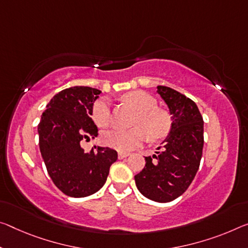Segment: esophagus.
Returning <instances> with one entry per match:
<instances>
[{"mask_svg": "<svg viewBox=\"0 0 248 248\" xmlns=\"http://www.w3.org/2000/svg\"><path fill=\"white\" fill-rule=\"evenodd\" d=\"M127 156H129V153H127V152H119V153H118V159H119V160H123L124 158H127Z\"/></svg>", "mask_w": 248, "mask_h": 248, "instance_id": "1", "label": "esophagus"}]
</instances>
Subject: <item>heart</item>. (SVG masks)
I'll return each instance as SVG.
<instances>
[{"label":"heart","mask_w":248,"mask_h":248,"mask_svg":"<svg viewBox=\"0 0 248 248\" xmlns=\"http://www.w3.org/2000/svg\"><path fill=\"white\" fill-rule=\"evenodd\" d=\"M127 103L130 104L137 111L135 125L131 130H113L106 131L101 140L105 145L120 152H129L147 140L148 135L151 139L162 138L168 133L170 121L166 112L156 108V101L149 93L135 90L124 96ZM93 119L98 127H107L110 124V101L106 98H100L93 106Z\"/></svg>","instance_id":"heart-1"}]
</instances>
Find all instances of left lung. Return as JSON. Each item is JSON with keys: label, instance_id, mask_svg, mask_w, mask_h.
Returning <instances> with one entry per match:
<instances>
[{"label": "left lung", "instance_id": "obj_1", "mask_svg": "<svg viewBox=\"0 0 248 248\" xmlns=\"http://www.w3.org/2000/svg\"><path fill=\"white\" fill-rule=\"evenodd\" d=\"M156 93L169 109L170 130L161 147L156 148L159 151L145 156V167L135 175V181L145 198L167 203L186 191L199 170L204 123L198 106L190 98L166 86H158Z\"/></svg>", "mask_w": 248, "mask_h": 248}]
</instances>
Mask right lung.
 Here are the masks:
<instances>
[{"instance_id": "add662e5", "label": "right lung", "mask_w": 248, "mask_h": 248, "mask_svg": "<svg viewBox=\"0 0 248 248\" xmlns=\"http://www.w3.org/2000/svg\"><path fill=\"white\" fill-rule=\"evenodd\" d=\"M100 90L74 86L56 93L41 116L37 132L39 150L55 186L72 198H85L99 191L116 162L117 151L93 145L85 152L80 141L97 137L92 119L93 106Z\"/></svg>"}]
</instances>
